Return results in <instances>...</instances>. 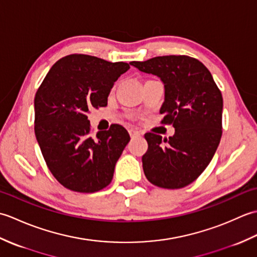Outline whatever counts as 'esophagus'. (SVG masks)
Returning <instances> with one entry per match:
<instances>
[{"label": "esophagus", "instance_id": "34e87169", "mask_svg": "<svg viewBox=\"0 0 257 257\" xmlns=\"http://www.w3.org/2000/svg\"><path fill=\"white\" fill-rule=\"evenodd\" d=\"M129 135H130V137L132 138H134V137H137V136H140V133L138 132L137 129H134V128H130L129 130Z\"/></svg>", "mask_w": 257, "mask_h": 257}]
</instances>
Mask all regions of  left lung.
<instances>
[{"instance_id": "1", "label": "left lung", "mask_w": 257, "mask_h": 257, "mask_svg": "<svg viewBox=\"0 0 257 257\" xmlns=\"http://www.w3.org/2000/svg\"><path fill=\"white\" fill-rule=\"evenodd\" d=\"M132 65L161 78L166 90L161 123L176 129L169 139L145 135V176L159 188L187 187L209 166L220 144L223 98L219 87L203 64L187 55L158 56Z\"/></svg>"}]
</instances>
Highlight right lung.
I'll use <instances>...</instances> for the list:
<instances>
[{
  "instance_id": "obj_1",
  "label": "right lung",
  "mask_w": 257,
  "mask_h": 257,
  "mask_svg": "<svg viewBox=\"0 0 257 257\" xmlns=\"http://www.w3.org/2000/svg\"><path fill=\"white\" fill-rule=\"evenodd\" d=\"M129 68L123 62L72 54L54 64L38 87L35 136L48 169L66 189L94 193L111 182L130 136L120 124L92 135L87 114L107 106L114 81Z\"/></svg>"
}]
</instances>
